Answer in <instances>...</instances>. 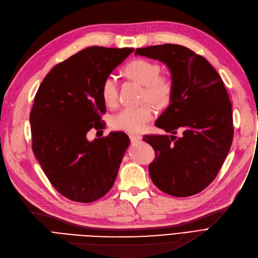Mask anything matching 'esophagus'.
Listing matches in <instances>:
<instances>
[{
  "instance_id": "1",
  "label": "esophagus",
  "mask_w": 258,
  "mask_h": 258,
  "mask_svg": "<svg viewBox=\"0 0 258 258\" xmlns=\"http://www.w3.org/2000/svg\"><path fill=\"white\" fill-rule=\"evenodd\" d=\"M129 139L132 143H138V142L142 141V136L140 134H136V133H130Z\"/></svg>"
}]
</instances>
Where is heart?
<instances>
[{
	"label": "heart",
	"mask_w": 258,
	"mask_h": 258,
	"mask_svg": "<svg viewBox=\"0 0 258 258\" xmlns=\"http://www.w3.org/2000/svg\"><path fill=\"white\" fill-rule=\"evenodd\" d=\"M128 78L144 85L143 100H148L157 107L168 105L174 95V82L168 76L160 75V67L147 59H134L124 68ZM101 96L107 106L113 107L117 103V83L114 76L106 77L101 86ZM154 116V110L149 103L134 107H126L111 119L116 130L129 133L142 131Z\"/></svg>",
	"instance_id": "1"
}]
</instances>
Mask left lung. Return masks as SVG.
<instances>
[{"label": "left lung", "mask_w": 258, "mask_h": 258, "mask_svg": "<svg viewBox=\"0 0 258 258\" xmlns=\"http://www.w3.org/2000/svg\"><path fill=\"white\" fill-rule=\"evenodd\" d=\"M171 71L174 95L155 126L172 135H144L153 147V183L174 197L202 191L217 177L233 140L232 107L220 75L207 60L180 44L135 50ZM178 131L181 136H174Z\"/></svg>", "instance_id": "1"}]
</instances>
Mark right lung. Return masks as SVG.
Segmentation results:
<instances>
[{
	"mask_svg": "<svg viewBox=\"0 0 258 258\" xmlns=\"http://www.w3.org/2000/svg\"><path fill=\"white\" fill-rule=\"evenodd\" d=\"M134 49L89 47L56 64L45 76L30 112L32 150L55 189L66 198L94 202L107 194L130 142L111 132L89 142L87 132L104 128V79Z\"/></svg>",
	"mask_w": 258,
	"mask_h": 258,
	"instance_id": "right-lung-1",
	"label": "right lung"
}]
</instances>
